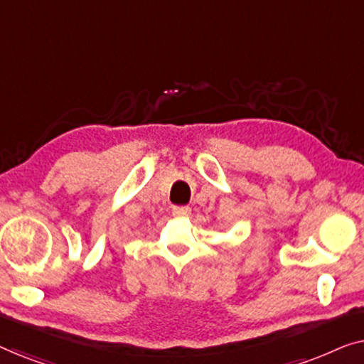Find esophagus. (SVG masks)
<instances>
[{"label":"esophagus","instance_id":"obj_1","mask_svg":"<svg viewBox=\"0 0 364 364\" xmlns=\"http://www.w3.org/2000/svg\"><path fill=\"white\" fill-rule=\"evenodd\" d=\"M191 207H172L173 217H188L191 215Z\"/></svg>","mask_w":364,"mask_h":364}]
</instances>
